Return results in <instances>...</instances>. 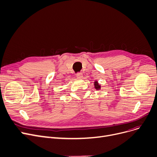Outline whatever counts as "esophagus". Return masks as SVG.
I'll use <instances>...</instances> for the list:
<instances>
[{
    "mask_svg": "<svg viewBox=\"0 0 157 157\" xmlns=\"http://www.w3.org/2000/svg\"><path fill=\"white\" fill-rule=\"evenodd\" d=\"M76 76L78 78H82V76H83V75H82V73H77L76 74Z\"/></svg>",
    "mask_w": 157,
    "mask_h": 157,
    "instance_id": "1",
    "label": "esophagus"
}]
</instances>
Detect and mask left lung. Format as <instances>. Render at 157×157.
Segmentation results:
<instances>
[{"label": "left lung", "mask_w": 157, "mask_h": 157, "mask_svg": "<svg viewBox=\"0 0 157 157\" xmlns=\"http://www.w3.org/2000/svg\"><path fill=\"white\" fill-rule=\"evenodd\" d=\"M94 87H95V89H101V86L98 84V81H95L94 82Z\"/></svg>", "instance_id": "8db88e82"}]
</instances>
